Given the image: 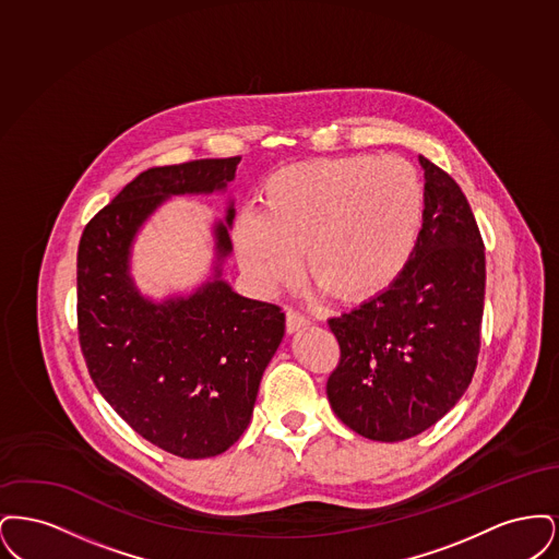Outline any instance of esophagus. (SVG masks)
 <instances>
[{"mask_svg":"<svg viewBox=\"0 0 559 559\" xmlns=\"http://www.w3.org/2000/svg\"><path fill=\"white\" fill-rule=\"evenodd\" d=\"M310 324V320L306 319L304 314L295 312V310H287V331L295 333L299 329H306Z\"/></svg>","mask_w":559,"mask_h":559,"instance_id":"obj_1","label":"esophagus"}]
</instances>
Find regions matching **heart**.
Listing matches in <instances>:
<instances>
[{"instance_id":"obj_1","label":"heart","mask_w":559,"mask_h":559,"mask_svg":"<svg viewBox=\"0 0 559 559\" xmlns=\"http://www.w3.org/2000/svg\"><path fill=\"white\" fill-rule=\"evenodd\" d=\"M264 212H242L233 242L240 266L262 292L306 272L344 301L388 292L406 272L426 222L419 171L396 157L347 155L306 160L272 174Z\"/></svg>"}]
</instances>
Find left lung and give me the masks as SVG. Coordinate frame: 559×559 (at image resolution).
Returning <instances> with one entry per match:
<instances>
[{
	"mask_svg": "<svg viewBox=\"0 0 559 559\" xmlns=\"http://www.w3.org/2000/svg\"><path fill=\"white\" fill-rule=\"evenodd\" d=\"M426 222L415 258L388 289L329 319L342 358L326 381L335 415L356 433L400 442L440 421L478 365L486 258L463 190L419 157Z\"/></svg>",
	"mask_w": 559,
	"mask_h": 559,
	"instance_id": "1",
	"label": "left lung"
}]
</instances>
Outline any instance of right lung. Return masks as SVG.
Returning <instances> with one entry per match:
<instances>
[{
  "label": "right lung",
  "instance_id": "1",
  "mask_svg": "<svg viewBox=\"0 0 559 559\" xmlns=\"http://www.w3.org/2000/svg\"><path fill=\"white\" fill-rule=\"evenodd\" d=\"M240 157L153 167L85 226L78 251V322L87 371L117 415L163 451L205 459L249 426L260 381L285 335L278 306L222 278L235 207L213 224V276L190 295L153 301L130 274L142 224L169 197L224 192Z\"/></svg>",
  "mask_w": 559,
  "mask_h": 559
}]
</instances>
